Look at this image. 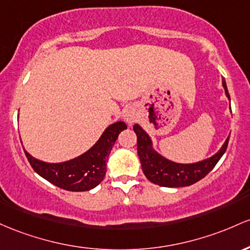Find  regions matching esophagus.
Wrapping results in <instances>:
<instances>
[{"mask_svg": "<svg viewBox=\"0 0 250 250\" xmlns=\"http://www.w3.org/2000/svg\"><path fill=\"white\" fill-rule=\"evenodd\" d=\"M124 119L128 125L133 124V123L136 122V120H137V112L134 111V108H132V107L126 108V111L124 112Z\"/></svg>", "mask_w": 250, "mask_h": 250, "instance_id": "obj_1", "label": "esophagus"}]
</instances>
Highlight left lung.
I'll return each instance as SVG.
<instances>
[{
  "label": "left lung",
  "instance_id": "1",
  "mask_svg": "<svg viewBox=\"0 0 250 250\" xmlns=\"http://www.w3.org/2000/svg\"><path fill=\"white\" fill-rule=\"evenodd\" d=\"M224 93L230 102L228 88L224 79H222ZM133 131L137 134V152L144 175L150 182L157 186L165 188L189 187L200 179L206 177L214 169L221 157L226 152L228 146L229 137L223 143L220 150L209 158L195 163H177L170 161L153 147L152 138L142 126L134 124ZM230 136V134H229Z\"/></svg>",
  "mask_w": 250,
  "mask_h": 250
}]
</instances>
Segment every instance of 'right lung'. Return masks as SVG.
Instances as JSON below:
<instances>
[{
    "label": "right lung",
    "instance_id": "obj_1",
    "mask_svg": "<svg viewBox=\"0 0 250 250\" xmlns=\"http://www.w3.org/2000/svg\"><path fill=\"white\" fill-rule=\"evenodd\" d=\"M126 127L124 122L108 125L93 146L69 161L43 162L23 150L32 167L42 178L68 191H88L104 181L106 161L119 133Z\"/></svg>",
    "mask_w": 250,
    "mask_h": 250
}]
</instances>
